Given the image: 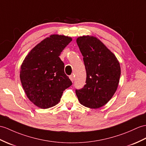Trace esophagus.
Instances as JSON below:
<instances>
[{
    "instance_id": "esophagus-1",
    "label": "esophagus",
    "mask_w": 146,
    "mask_h": 146,
    "mask_svg": "<svg viewBox=\"0 0 146 146\" xmlns=\"http://www.w3.org/2000/svg\"><path fill=\"white\" fill-rule=\"evenodd\" d=\"M69 78H70V79L71 80V81H72V82H73L74 80V76L73 74H72V75H70L69 76Z\"/></svg>"
}]
</instances>
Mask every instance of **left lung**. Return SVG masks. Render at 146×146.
I'll list each match as a JSON object with an SVG mask.
<instances>
[{
	"mask_svg": "<svg viewBox=\"0 0 146 146\" xmlns=\"http://www.w3.org/2000/svg\"><path fill=\"white\" fill-rule=\"evenodd\" d=\"M76 43L83 56L86 84L82 89L76 90V94L81 104L97 109L106 104L116 91L120 64L114 54L95 36H80Z\"/></svg>",
	"mask_w": 146,
	"mask_h": 146,
	"instance_id": "1",
	"label": "left lung"
}]
</instances>
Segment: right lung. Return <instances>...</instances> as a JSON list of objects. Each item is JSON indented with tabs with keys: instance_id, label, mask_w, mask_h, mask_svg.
Listing matches in <instances>:
<instances>
[{
	"instance_id": "right-lung-1",
	"label": "right lung",
	"mask_w": 146,
	"mask_h": 146,
	"mask_svg": "<svg viewBox=\"0 0 146 146\" xmlns=\"http://www.w3.org/2000/svg\"><path fill=\"white\" fill-rule=\"evenodd\" d=\"M72 40L70 36L51 35L33 47L23 61L20 81L27 98L37 107L55 106L63 91L72 84L59 57Z\"/></svg>"
}]
</instances>
